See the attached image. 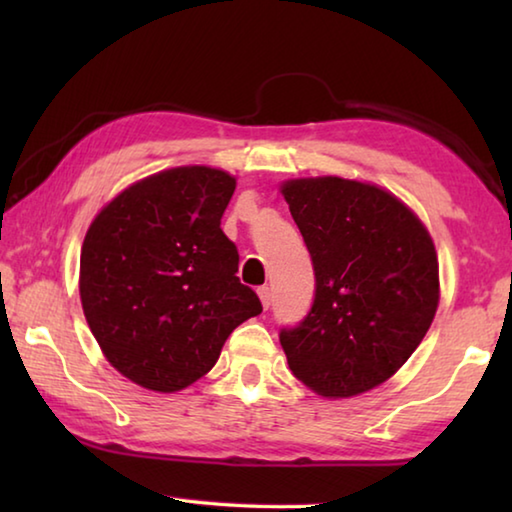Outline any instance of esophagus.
<instances>
[{"instance_id":"34e87169","label":"esophagus","mask_w":512,"mask_h":512,"mask_svg":"<svg viewBox=\"0 0 512 512\" xmlns=\"http://www.w3.org/2000/svg\"><path fill=\"white\" fill-rule=\"evenodd\" d=\"M257 296H259V300H262L264 309L271 307V289H268V287H259V289H257Z\"/></svg>"}]
</instances>
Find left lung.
Wrapping results in <instances>:
<instances>
[{
	"instance_id": "8db88e82",
	"label": "left lung",
	"mask_w": 512,
	"mask_h": 512,
	"mask_svg": "<svg viewBox=\"0 0 512 512\" xmlns=\"http://www.w3.org/2000/svg\"><path fill=\"white\" fill-rule=\"evenodd\" d=\"M311 255L314 302L282 327L289 368L323 397H352L400 370L438 309V257L427 228L375 185L336 176L282 185Z\"/></svg>"
}]
</instances>
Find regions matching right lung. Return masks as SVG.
Wrapping results in <instances>:
<instances>
[{"instance_id": "obj_1", "label": "right lung", "mask_w": 512, "mask_h": 512, "mask_svg": "<svg viewBox=\"0 0 512 512\" xmlns=\"http://www.w3.org/2000/svg\"><path fill=\"white\" fill-rule=\"evenodd\" d=\"M235 187L221 169L160 171L124 189L85 235L83 314L106 359L149 391L194 384L232 329L262 314L221 230Z\"/></svg>"}]
</instances>
